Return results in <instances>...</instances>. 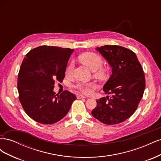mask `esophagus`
Returning a JSON list of instances; mask_svg holds the SVG:
<instances>
[{
  "instance_id": "1",
  "label": "esophagus",
  "mask_w": 161,
  "mask_h": 161,
  "mask_svg": "<svg viewBox=\"0 0 161 161\" xmlns=\"http://www.w3.org/2000/svg\"><path fill=\"white\" fill-rule=\"evenodd\" d=\"M82 98H86V97L82 95L81 94H79V95H77V99H82Z\"/></svg>"
}]
</instances>
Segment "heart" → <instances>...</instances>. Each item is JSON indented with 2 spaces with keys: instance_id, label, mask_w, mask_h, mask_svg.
<instances>
[{
  "instance_id": "1",
  "label": "heart",
  "mask_w": 161,
  "mask_h": 161,
  "mask_svg": "<svg viewBox=\"0 0 161 161\" xmlns=\"http://www.w3.org/2000/svg\"><path fill=\"white\" fill-rule=\"evenodd\" d=\"M79 60L82 63H83L85 65L92 71L96 70V75L101 78H104L107 75V70L104 68H101V65L103 64V60L102 58L97 55V53L92 52H86L79 56ZM74 67V63L71 62L70 64L68 65L66 69V75H70L73 70ZM75 86L78 89H79L82 92L85 94H91L93 91V90L96 88V84L94 82H77Z\"/></svg>"
}]
</instances>
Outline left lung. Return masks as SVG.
I'll list each match as a JSON object with an SVG mask.
<instances>
[{
	"mask_svg": "<svg viewBox=\"0 0 161 161\" xmlns=\"http://www.w3.org/2000/svg\"><path fill=\"white\" fill-rule=\"evenodd\" d=\"M112 69L103 89L111 96L97 100L91 114L101 122L114 125L128 119L138 108L145 89L144 71L136 53L119 46L97 47Z\"/></svg>",
	"mask_w": 161,
	"mask_h": 161,
	"instance_id": "8db88e82",
	"label": "left lung"
}]
</instances>
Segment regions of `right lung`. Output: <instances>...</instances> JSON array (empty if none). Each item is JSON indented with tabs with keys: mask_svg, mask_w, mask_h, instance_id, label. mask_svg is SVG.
Returning <instances> with one entry per match:
<instances>
[{
	"mask_svg": "<svg viewBox=\"0 0 161 161\" xmlns=\"http://www.w3.org/2000/svg\"><path fill=\"white\" fill-rule=\"evenodd\" d=\"M73 52L70 48L42 46L31 50L24 58L18 75L19 98L25 113L37 122H58L76 99L69 91L60 95L53 91L55 81L64 79Z\"/></svg>",
	"mask_w": 161,
	"mask_h": 161,
	"instance_id": "right-lung-1",
	"label": "right lung"
}]
</instances>
